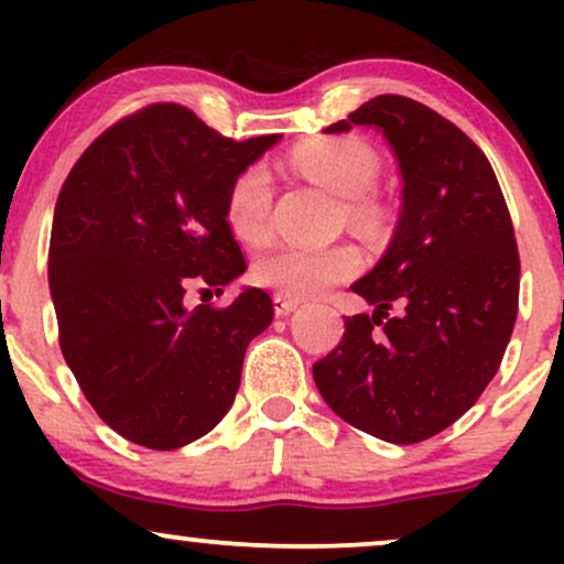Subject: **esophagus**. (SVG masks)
I'll use <instances>...</instances> for the list:
<instances>
[{
  "mask_svg": "<svg viewBox=\"0 0 564 564\" xmlns=\"http://www.w3.org/2000/svg\"><path fill=\"white\" fill-rule=\"evenodd\" d=\"M273 304H275V315H289L294 313L296 307H300V300H291V296H283V294H275L273 296Z\"/></svg>",
  "mask_w": 564,
  "mask_h": 564,
  "instance_id": "34e87169",
  "label": "esophagus"
}]
</instances>
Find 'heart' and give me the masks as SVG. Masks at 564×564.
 <instances>
[{
    "label": "heart",
    "instance_id": "heart-1",
    "mask_svg": "<svg viewBox=\"0 0 564 564\" xmlns=\"http://www.w3.org/2000/svg\"><path fill=\"white\" fill-rule=\"evenodd\" d=\"M291 166L307 177L310 183L326 187L336 196L347 198V217L360 228H371L377 223V206L368 200L379 177V161L373 151L360 140H313L296 148ZM270 206H273V180L264 166L254 164L232 180L228 191L230 230L246 243H262L270 236ZM360 254L352 246H323V249H304V246H278L262 254L251 268V278L264 289L291 300H307L321 294L334 283L347 281L358 273Z\"/></svg>",
    "mask_w": 564,
    "mask_h": 564
}]
</instances>
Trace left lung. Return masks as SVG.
Listing matches in <instances>:
<instances>
[{"label": "left lung", "mask_w": 564, "mask_h": 564, "mask_svg": "<svg viewBox=\"0 0 564 564\" xmlns=\"http://www.w3.org/2000/svg\"><path fill=\"white\" fill-rule=\"evenodd\" d=\"M352 127L390 142L403 206L384 257L352 283L373 313L345 321L313 377L347 424L422 443L464 416L501 366L520 300L514 228L490 161L432 108L379 95L326 132Z\"/></svg>", "instance_id": "8db88e82"}]
</instances>
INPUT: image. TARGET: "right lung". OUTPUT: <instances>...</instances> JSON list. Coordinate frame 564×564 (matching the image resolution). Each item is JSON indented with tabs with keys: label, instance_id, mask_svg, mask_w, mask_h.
Segmentation results:
<instances>
[{
	"label": "right lung",
	"instance_id": "add662e5",
	"mask_svg": "<svg viewBox=\"0 0 564 564\" xmlns=\"http://www.w3.org/2000/svg\"><path fill=\"white\" fill-rule=\"evenodd\" d=\"M281 134L236 142L174 102H156L97 138L55 204L50 236L63 358L113 432L174 451L223 422L249 341L273 300L187 310L185 291L223 294L246 270L225 215L232 180Z\"/></svg>",
	"mask_w": 564,
	"mask_h": 564
}]
</instances>
